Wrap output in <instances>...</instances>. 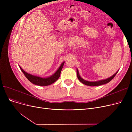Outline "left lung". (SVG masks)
<instances>
[{
  "instance_id": "8db88e82",
  "label": "left lung",
  "mask_w": 132,
  "mask_h": 132,
  "mask_svg": "<svg viewBox=\"0 0 132 132\" xmlns=\"http://www.w3.org/2000/svg\"><path fill=\"white\" fill-rule=\"evenodd\" d=\"M117 73V72L114 74L112 77H110L109 79H107L106 80H101L99 81H96V82H89V81H87L86 80H84L83 79H82L79 74L77 75L78 78L79 79V80H80V81L81 82H82V84H85V85L87 86H101L104 84H108V82H109L110 81H111L113 78L115 77V75H116V74Z\"/></svg>"
}]
</instances>
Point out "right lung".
I'll return each instance as SVG.
<instances>
[{"label":"right lung","mask_w":132,"mask_h":132,"mask_svg":"<svg viewBox=\"0 0 132 132\" xmlns=\"http://www.w3.org/2000/svg\"><path fill=\"white\" fill-rule=\"evenodd\" d=\"M64 62H63V63L61 64V65L60 66V67L59 68V69L56 72H55L53 75H52L51 77L47 78H42L38 77H36V76H34V75H32L31 74L26 73L21 67H20V69L23 72V73L24 74V75L26 76V77L28 79V80L31 83H32L33 84L37 85V86H48L52 84L53 83L59 79V78L60 77V73L62 70V67L64 66Z\"/></svg>","instance_id":"1"}]
</instances>
